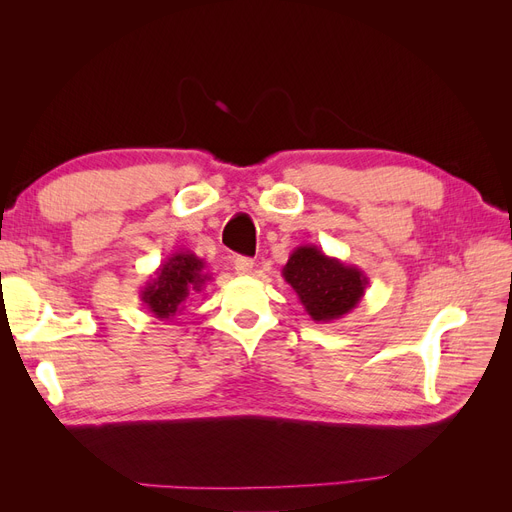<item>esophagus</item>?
Segmentation results:
<instances>
[{"instance_id": "obj_1", "label": "esophagus", "mask_w": 512, "mask_h": 512, "mask_svg": "<svg viewBox=\"0 0 512 512\" xmlns=\"http://www.w3.org/2000/svg\"><path fill=\"white\" fill-rule=\"evenodd\" d=\"M235 271L241 275H250L254 271V260L247 256H239L235 258Z\"/></svg>"}]
</instances>
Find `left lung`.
Masks as SVG:
<instances>
[{"mask_svg": "<svg viewBox=\"0 0 512 512\" xmlns=\"http://www.w3.org/2000/svg\"><path fill=\"white\" fill-rule=\"evenodd\" d=\"M282 275L314 322H333L350 314L369 284L359 267L327 256L316 245H299Z\"/></svg>", "mask_w": 512, "mask_h": 512, "instance_id": "obj_1", "label": "left lung"}]
</instances>
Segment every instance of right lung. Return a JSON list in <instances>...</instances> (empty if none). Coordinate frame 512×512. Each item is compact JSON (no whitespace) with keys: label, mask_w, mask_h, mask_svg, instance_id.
<instances>
[{"label":"right lung","mask_w":512,"mask_h":512,"mask_svg":"<svg viewBox=\"0 0 512 512\" xmlns=\"http://www.w3.org/2000/svg\"><path fill=\"white\" fill-rule=\"evenodd\" d=\"M211 275L205 271V260L192 252L170 254L164 265L153 273L141 290L143 305L153 318L170 320L183 312V303L192 292H200Z\"/></svg>","instance_id":"obj_1"}]
</instances>
